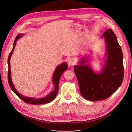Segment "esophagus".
I'll return each mask as SVG.
<instances>
[{
	"label": "esophagus",
	"mask_w": 132,
	"mask_h": 132,
	"mask_svg": "<svg viewBox=\"0 0 132 132\" xmlns=\"http://www.w3.org/2000/svg\"><path fill=\"white\" fill-rule=\"evenodd\" d=\"M68 64L69 66H72L75 64V61L72 58H70L68 59Z\"/></svg>",
	"instance_id": "1"
}]
</instances>
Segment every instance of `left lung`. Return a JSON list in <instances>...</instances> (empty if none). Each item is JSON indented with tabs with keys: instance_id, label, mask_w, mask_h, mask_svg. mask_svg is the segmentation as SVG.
Listing matches in <instances>:
<instances>
[{
	"instance_id": "obj_1",
	"label": "left lung",
	"mask_w": 132,
	"mask_h": 132,
	"mask_svg": "<svg viewBox=\"0 0 132 132\" xmlns=\"http://www.w3.org/2000/svg\"><path fill=\"white\" fill-rule=\"evenodd\" d=\"M102 37L106 44V59L101 71L96 73L90 65L86 64L87 58L82 57L79 65L74 67L80 92L88 100L97 101L109 97L122 84L124 68L123 53L116 36L111 29Z\"/></svg>"
}]
</instances>
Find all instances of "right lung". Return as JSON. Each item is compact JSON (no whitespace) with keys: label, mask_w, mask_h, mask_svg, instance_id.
Listing matches in <instances>:
<instances>
[{"label":"right lung","mask_w":132,"mask_h":132,"mask_svg":"<svg viewBox=\"0 0 132 132\" xmlns=\"http://www.w3.org/2000/svg\"><path fill=\"white\" fill-rule=\"evenodd\" d=\"M22 36H23L22 34H20L17 36L16 37L15 41L14 42V46H13V50H12L11 52L10 53L9 55L8 59H7V64H8V67H9L8 74H7V80H8L9 86L10 87L11 89L14 92V93L16 95L20 98H21L22 101H23L26 103H29V104H34V105H40V104H44V103H50L51 101H52L55 98V96H56V95L58 93L59 79L64 71H65L68 68L67 63L66 62L63 63L61 64L58 65L56 67V68H55L54 70V72L52 78V82L54 86V89L48 95H47L46 96L40 98H37L25 96L20 94L16 90L13 83L12 82L11 77V69H10V58L12 55V54H13V52L14 51L16 44V41L20 38L22 37Z\"/></svg>","instance_id":"1"}]
</instances>
